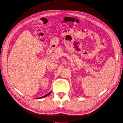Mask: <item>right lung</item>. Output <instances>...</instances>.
Instances as JSON below:
<instances>
[{
  "instance_id": "add662e5",
  "label": "right lung",
  "mask_w": 123,
  "mask_h": 123,
  "mask_svg": "<svg viewBox=\"0 0 123 123\" xmlns=\"http://www.w3.org/2000/svg\"><path fill=\"white\" fill-rule=\"evenodd\" d=\"M51 92H50L49 93H48V94H46L45 95H44L43 96V97H41V98H45V97H46V96H48V95H49V94H50V93H51Z\"/></svg>"
}]
</instances>
